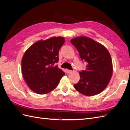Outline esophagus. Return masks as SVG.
Listing matches in <instances>:
<instances>
[{
	"label": "esophagus",
	"mask_w": 130,
	"mask_h": 130,
	"mask_svg": "<svg viewBox=\"0 0 130 130\" xmlns=\"http://www.w3.org/2000/svg\"><path fill=\"white\" fill-rule=\"evenodd\" d=\"M72 72V70H69V69H66V73H69Z\"/></svg>",
	"instance_id": "obj_1"
}]
</instances>
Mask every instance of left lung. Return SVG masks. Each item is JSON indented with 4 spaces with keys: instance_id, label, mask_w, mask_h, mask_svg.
Returning a JSON list of instances; mask_svg holds the SVG:
<instances>
[{
    "instance_id": "obj_1",
    "label": "left lung",
    "mask_w": 130,
    "mask_h": 130,
    "mask_svg": "<svg viewBox=\"0 0 130 130\" xmlns=\"http://www.w3.org/2000/svg\"><path fill=\"white\" fill-rule=\"evenodd\" d=\"M79 53L81 60L87 63L86 69L80 72V79L74 87L86 96L101 93L107 87L113 72L111 55L104 46L84 36L70 41Z\"/></svg>"
}]
</instances>
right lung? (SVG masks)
<instances>
[{
    "mask_svg": "<svg viewBox=\"0 0 130 130\" xmlns=\"http://www.w3.org/2000/svg\"><path fill=\"white\" fill-rule=\"evenodd\" d=\"M64 38L54 37L35 43L27 49L22 60L23 77L29 87L39 94L55 89L65 73L58 68V53Z\"/></svg>",
    "mask_w": 130,
    "mask_h": 130,
    "instance_id": "add662e5",
    "label": "right lung"
}]
</instances>
